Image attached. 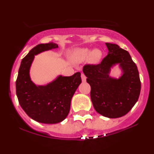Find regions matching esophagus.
<instances>
[{"mask_svg": "<svg viewBox=\"0 0 154 154\" xmlns=\"http://www.w3.org/2000/svg\"><path fill=\"white\" fill-rule=\"evenodd\" d=\"M81 79H82V81H83V82H85L86 76L84 75V73H81Z\"/></svg>", "mask_w": 154, "mask_h": 154, "instance_id": "obj_1", "label": "esophagus"}]
</instances>
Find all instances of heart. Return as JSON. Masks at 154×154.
I'll return each instance as SVG.
<instances>
[{"label":"heart","mask_w":154,"mask_h":154,"mask_svg":"<svg viewBox=\"0 0 154 154\" xmlns=\"http://www.w3.org/2000/svg\"><path fill=\"white\" fill-rule=\"evenodd\" d=\"M102 57V52L98 49L92 50L89 48H77L71 54V59L75 63H81L88 60L90 64H97Z\"/></svg>","instance_id":"heart-1"}]
</instances>
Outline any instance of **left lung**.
Segmentation results:
<instances>
[{
    "label": "left lung",
    "mask_w": 154,
    "mask_h": 154,
    "mask_svg": "<svg viewBox=\"0 0 154 154\" xmlns=\"http://www.w3.org/2000/svg\"><path fill=\"white\" fill-rule=\"evenodd\" d=\"M108 54L100 64H86L83 71L91 87L90 97L94 109L103 116H123L137 102L141 82L135 63L129 52L116 44L106 43ZM119 63L123 74L119 79L109 75L110 69Z\"/></svg>",
    "instance_id": "1"
}]
</instances>
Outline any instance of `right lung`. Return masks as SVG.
Returning a JSON list of instances; mask_svg holds the SVG:
<instances>
[{"instance_id":"1","label":"right lung","mask_w":154,"mask_h":154,"mask_svg":"<svg viewBox=\"0 0 154 154\" xmlns=\"http://www.w3.org/2000/svg\"><path fill=\"white\" fill-rule=\"evenodd\" d=\"M54 43L39 44L22 59L16 81L19 103L31 119L42 123L54 124L66 119L70 111L71 101L80 84L81 73L71 76L59 75L45 85H36L31 80L29 71L35 55L54 48Z\"/></svg>"}]
</instances>
